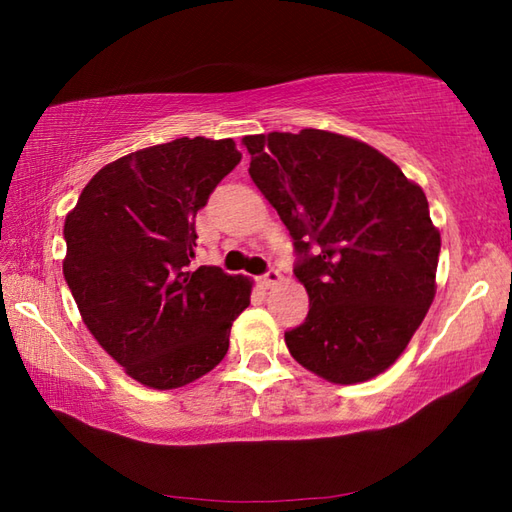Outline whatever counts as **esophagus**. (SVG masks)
Here are the masks:
<instances>
[{
    "label": "esophagus",
    "mask_w": 512,
    "mask_h": 512,
    "mask_svg": "<svg viewBox=\"0 0 512 512\" xmlns=\"http://www.w3.org/2000/svg\"><path fill=\"white\" fill-rule=\"evenodd\" d=\"M259 281H262V286H264V288H275V286H279V284H281V281H284V277H281L279 270L270 268L268 273H266L262 279H259Z\"/></svg>",
    "instance_id": "34e87169"
}]
</instances>
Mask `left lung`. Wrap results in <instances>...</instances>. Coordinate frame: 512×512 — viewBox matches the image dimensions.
<instances>
[{
  "label": "left lung",
  "mask_w": 512,
  "mask_h": 512,
  "mask_svg": "<svg viewBox=\"0 0 512 512\" xmlns=\"http://www.w3.org/2000/svg\"><path fill=\"white\" fill-rule=\"evenodd\" d=\"M250 178L299 250L310 299L292 358L334 385L383 374L436 297L440 231L418 182L363 140L301 129L242 138ZM320 253L309 255V244Z\"/></svg>",
  "instance_id": "obj_1"
}]
</instances>
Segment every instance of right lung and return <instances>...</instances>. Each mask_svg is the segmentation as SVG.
Here are the masks:
<instances>
[{"label": "right lung", "mask_w": 512, "mask_h": 512, "mask_svg": "<svg viewBox=\"0 0 512 512\" xmlns=\"http://www.w3.org/2000/svg\"><path fill=\"white\" fill-rule=\"evenodd\" d=\"M242 160L233 138H176L105 165L65 215L63 277L85 328L129 378L178 389L228 352L253 279L191 270L195 215Z\"/></svg>", "instance_id": "1"}]
</instances>
